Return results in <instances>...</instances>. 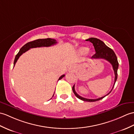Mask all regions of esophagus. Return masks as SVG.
Instances as JSON below:
<instances>
[{"mask_svg":"<svg viewBox=\"0 0 134 134\" xmlns=\"http://www.w3.org/2000/svg\"><path fill=\"white\" fill-rule=\"evenodd\" d=\"M74 67H70V70H71V71H73V70H74Z\"/></svg>","mask_w":134,"mask_h":134,"instance_id":"1","label":"esophagus"}]
</instances>
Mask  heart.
Here are the masks:
<instances>
[{"label":"heart","mask_w":134,"mask_h":134,"mask_svg":"<svg viewBox=\"0 0 134 134\" xmlns=\"http://www.w3.org/2000/svg\"><path fill=\"white\" fill-rule=\"evenodd\" d=\"M78 51L80 54H85L86 53L89 54L90 50H88V48L86 47H81L78 49Z\"/></svg>","instance_id":"obj_1"}]
</instances>
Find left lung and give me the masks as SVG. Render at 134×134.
Listing matches in <instances>:
<instances>
[{
	"label": "left lung",
	"instance_id": "left-lung-1",
	"mask_svg": "<svg viewBox=\"0 0 134 134\" xmlns=\"http://www.w3.org/2000/svg\"><path fill=\"white\" fill-rule=\"evenodd\" d=\"M86 40V41H89L90 42H91L93 44V46L94 47L96 53L92 56V59H105L107 60L108 62H109L110 63L112 64V66H113V70L114 71V74H115V80H114V83L113 87V88H112V90L108 93L107 95H105V96H103V97H101L98 99H87V98L82 97V96H79L76 92L75 90V85H74V86L72 87V91L74 93V94L75 95V96L77 98H79V99H80V100H83V101L92 102H96V101L100 100V99H102L103 98H104L105 96H106L107 95L109 94L112 91V90H113L115 84V82L117 80L118 69V66H119V63H118L116 56L115 54L114 51L111 48H109L108 46L105 45L104 44V43L103 42H102V40L95 38H91Z\"/></svg>",
	"mask_w": 134,
	"mask_h": 134
}]
</instances>
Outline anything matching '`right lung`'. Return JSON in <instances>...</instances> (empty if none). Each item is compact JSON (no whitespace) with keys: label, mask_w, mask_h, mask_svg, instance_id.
<instances>
[{"label":"right lung","mask_w":134,"mask_h":134,"mask_svg":"<svg viewBox=\"0 0 134 134\" xmlns=\"http://www.w3.org/2000/svg\"><path fill=\"white\" fill-rule=\"evenodd\" d=\"M57 40L54 39H51V38H47V39H37L35 40H34L32 42H30L29 43H26V44L24 45L22 47L20 48V49L19 51V52L17 54V55L15 57L14 62V67L16 64L17 60L19 58L20 56L22 55L23 53L26 52L27 51L29 50L30 48H36V47H49L52 45H54L57 44ZM64 75H62L59 78L58 80H60L61 79L63 78L64 76ZM53 95L52 97L54 96Z\"/></svg>","instance_id":"add662e5"}]
</instances>
